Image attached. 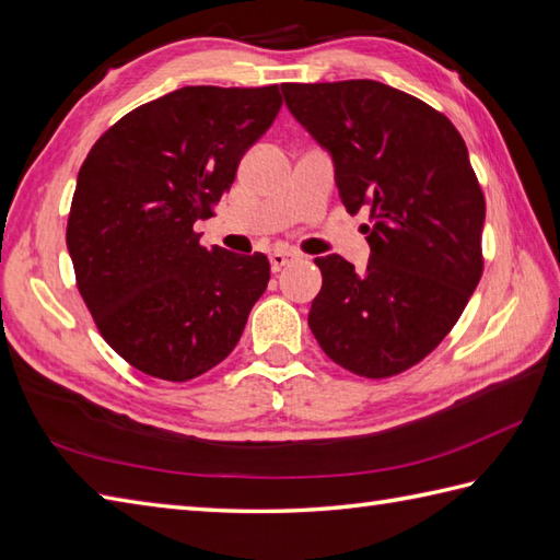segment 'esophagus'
<instances>
[{
  "label": "esophagus",
  "mask_w": 560,
  "mask_h": 560,
  "mask_svg": "<svg viewBox=\"0 0 560 560\" xmlns=\"http://www.w3.org/2000/svg\"><path fill=\"white\" fill-rule=\"evenodd\" d=\"M293 259H298V253H293V250H275L269 255V262H271V269H275V271L283 269L285 265L293 262Z\"/></svg>",
  "instance_id": "obj_1"
}]
</instances>
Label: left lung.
Listing matches in <instances>:
<instances>
[{
    "instance_id": "obj_1",
    "label": "left lung",
    "mask_w": 560,
    "mask_h": 560,
    "mask_svg": "<svg viewBox=\"0 0 560 560\" xmlns=\"http://www.w3.org/2000/svg\"><path fill=\"white\" fill-rule=\"evenodd\" d=\"M291 114L331 152L346 212L370 210L365 271L317 257L307 324L336 365L386 380L456 327L485 271V192L448 116L392 85L283 83Z\"/></svg>"
}]
</instances>
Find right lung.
I'll use <instances>...</instances> for the list:
<instances>
[{"mask_svg":"<svg viewBox=\"0 0 560 560\" xmlns=\"http://www.w3.org/2000/svg\"><path fill=\"white\" fill-rule=\"evenodd\" d=\"M281 102L279 85H188L140 104L90 148L67 245L102 339L131 368L188 382L236 348L269 259L207 250L192 224L214 217Z\"/></svg>","mask_w":560,"mask_h":560,"instance_id":"right-lung-1","label":"right lung"}]
</instances>
